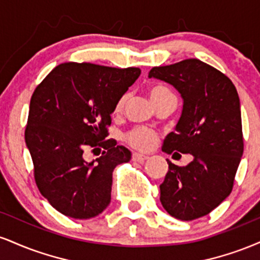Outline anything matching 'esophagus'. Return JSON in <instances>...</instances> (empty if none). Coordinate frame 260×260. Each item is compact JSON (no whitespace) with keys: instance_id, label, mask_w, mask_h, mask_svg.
<instances>
[{"instance_id":"1","label":"esophagus","mask_w":260,"mask_h":260,"mask_svg":"<svg viewBox=\"0 0 260 260\" xmlns=\"http://www.w3.org/2000/svg\"><path fill=\"white\" fill-rule=\"evenodd\" d=\"M147 159H148L147 155L138 154V153H134V154L132 155V160H133V161H137V162H139V164L144 162V161L147 160Z\"/></svg>"}]
</instances>
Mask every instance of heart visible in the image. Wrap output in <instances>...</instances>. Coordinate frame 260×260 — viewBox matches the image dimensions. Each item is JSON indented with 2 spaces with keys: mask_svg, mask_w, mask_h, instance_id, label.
<instances>
[{
  "mask_svg": "<svg viewBox=\"0 0 260 260\" xmlns=\"http://www.w3.org/2000/svg\"><path fill=\"white\" fill-rule=\"evenodd\" d=\"M149 96H150L153 104H156L157 101L164 99L165 96H169V95H172V92L169 90L168 88L162 85H151L149 88ZM126 95L121 96L118 99L117 103H116L115 106V112L118 113L122 111L124 104H126ZM126 140L128 144L132 145L133 148L139 149V150H147L154 144L155 140H156V134L153 131L148 129V128H134V129L131 131V132L127 133Z\"/></svg>",
  "mask_w": 260,
  "mask_h": 260,
  "instance_id": "obj_1",
  "label": "heart"
}]
</instances>
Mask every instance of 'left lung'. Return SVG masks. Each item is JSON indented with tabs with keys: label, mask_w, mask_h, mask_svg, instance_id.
I'll list each match as a JSON object with an SVG mask.
<instances>
[{
	"label": "left lung",
	"mask_w": 260,
	"mask_h": 260,
	"mask_svg": "<svg viewBox=\"0 0 260 260\" xmlns=\"http://www.w3.org/2000/svg\"><path fill=\"white\" fill-rule=\"evenodd\" d=\"M149 78L175 86L183 99L181 117L164 140L162 151L193 155L187 166L168 160L161 204L183 221L208 215L231 193L243 154L237 90L229 77L197 58L153 67Z\"/></svg>",
	"instance_id": "8db88e82"
}]
</instances>
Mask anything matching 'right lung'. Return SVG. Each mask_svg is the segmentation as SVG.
I'll return each mask as SVG.
<instances>
[{"label":"right lung","instance_id":"obj_1","mask_svg":"<svg viewBox=\"0 0 260 260\" xmlns=\"http://www.w3.org/2000/svg\"><path fill=\"white\" fill-rule=\"evenodd\" d=\"M137 67L113 68L66 62L45 77L31 95L25 143L40 193L56 210L90 219L111 202L112 172L131 151L109 136L116 103L138 79ZM88 148H104L88 163Z\"/></svg>","mask_w":260,"mask_h":260}]
</instances>
